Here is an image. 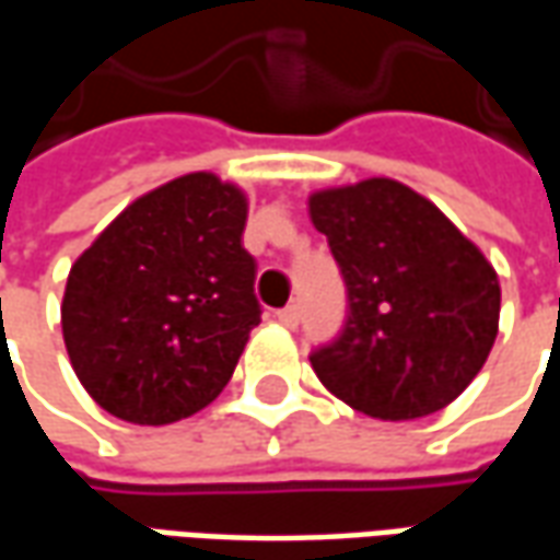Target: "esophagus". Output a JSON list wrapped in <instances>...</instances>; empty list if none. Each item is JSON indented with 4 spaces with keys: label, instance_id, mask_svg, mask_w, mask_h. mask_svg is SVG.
I'll use <instances>...</instances> for the list:
<instances>
[{
    "label": "esophagus",
    "instance_id": "obj_1",
    "mask_svg": "<svg viewBox=\"0 0 560 560\" xmlns=\"http://www.w3.org/2000/svg\"><path fill=\"white\" fill-rule=\"evenodd\" d=\"M276 317H279V324H284L288 329H296V324H300V308H296V305H288V308L276 312Z\"/></svg>",
    "mask_w": 560,
    "mask_h": 560
}]
</instances>
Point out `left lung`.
I'll list each match as a JSON object with an SVG mask.
<instances>
[{
	"label": "left lung",
	"mask_w": 560,
	"mask_h": 560,
	"mask_svg": "<svg viewBox=\"0 0 560 560\" xmlns=\"http://www.w3.org/2000/svg\"><path fill=\"white\" fill-rule=\"evenodd\" d=\"M348 284L341 336L312 353L320 384L375 420H417L480 375L501 317L498 272L405 183L372 176L308 195Z\"/></svg>",
	"instance_id": "8db88e82"
}]
</instances>
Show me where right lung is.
I'll return each mask as SVG.
<instances>
[{
    "mask_svg": "<svg viewBox=\"0 0 560 560\" xmlns=\"http://www.w3.org/2000/svg\"><path fill=\"white\" fill-rule=\"evenodd\" d=\"M248 197L197 171L140 195L71 264L62 339L104 411L138 425L219 399L260 324Z\"/></svg>",
    "mask_w": 560,
    "mask_h": 560,
    "instance_id": "add662e5",
    "label": "right lung"
}]
</instances>
